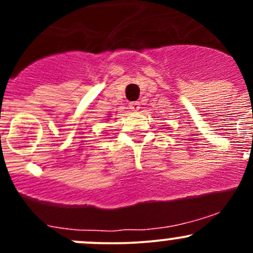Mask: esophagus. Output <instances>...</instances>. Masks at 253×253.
<instances>
[{
  "label": "esophagus",
  "mask_w": 253,
  "mask_h": 253,
  "mask_svg": "<svg viewBox=\"0 0 253 253\" xmlns=\"http://www.w3.org/2000/svg\"><path fill=\"white\" fill-rule=\"evenodd\" d=\"M129 109L132 111H138L141 109V104H139V101H131L129 103Z\"/></svg>",
  "instance_id": "esophagus-1"
}]
</instances>
